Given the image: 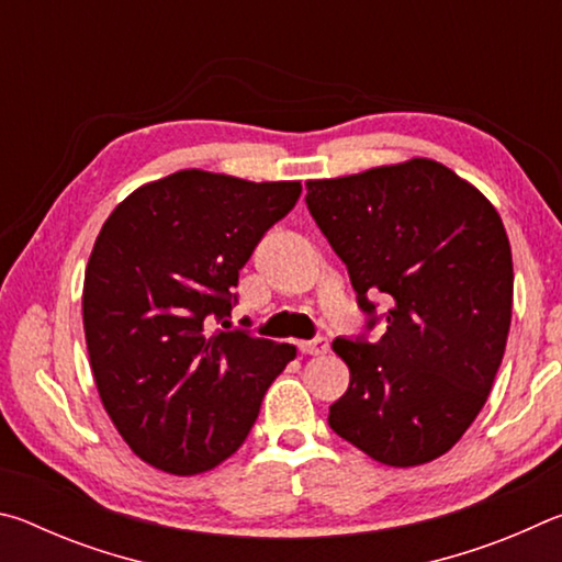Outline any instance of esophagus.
Here are the masks:
<instances>
[{
    "label": "esophagus",
    "mask_w": 562,
    "mask_h": 562,
    "mask_svg": "<svg viewBox=\"0 0 562 562\" xmlns=\"http://www.w3.org/2000/svg\"><path fill=\"white\" fill-rule=\"evenodd\" d=\"M329 349V339L317 335L315 339H307V341H300V351L302 355H325Z\"/></svg>",
    "instance_id": "34e87169"
}]
</instances>
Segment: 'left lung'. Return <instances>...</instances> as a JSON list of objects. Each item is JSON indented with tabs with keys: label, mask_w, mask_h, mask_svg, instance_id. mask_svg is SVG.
Wrapping results in <instances>:
<instances>
[{
	"label": "left lung",
	"mask_w": 562,
	"mask_h": 562,
	"mask_svg": "<svg viewBox=\"0 0 562 562\" xmlns=\"http://www.w3.org/2000/svg\"><path fill=\"white\" fill-rule=\"evenodd\" d=\"M304 203L347 265L367 329L386 327L376 341H331L349 367L331 431L398 469L439 459L486 404L506 351L513 260L501 215L429 158L310 180Z\"/></svg>",
	"instance_id": "obj_1"
}]
</instances>
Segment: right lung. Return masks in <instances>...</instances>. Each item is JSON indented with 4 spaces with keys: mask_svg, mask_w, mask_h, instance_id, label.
Returning <instances> with one entry per match:
<instances>
[{
    "mask_svg": "<svg viewBox=\"0 0 562 562\" xmlns=\"http://www.w3.org/2000/svg\"><path fill=\"white\" fill-rule=\"evenodd\" d=\"M300 183L178 170L133 190L103 223L83 280L91 372L133 453L176 475L240 449L262 396L297 357L227 327L237 278Z\"/></svg>",
    "mask_w": 562,
    "mask_h": 562,
    "instance_id": "right-lung-1",
    "label": "right lung"
}]
</instances>
